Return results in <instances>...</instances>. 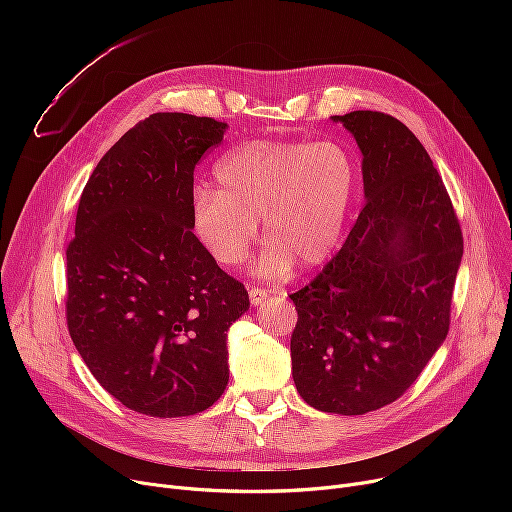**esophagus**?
Segmentation results:
<instances>
[{
    "instance_id": "obj_1",
    "label": "esophagus",
    "mask_w": 512,
    "mask_h": 512,
    "mask_svg": "<svg viewBox=\"0 0 512 512\" xmlns=\"http://www.w3.org/2000/svg\"><path fill=\"white\" fill-rule=\"evenodd\" d=\"M270 292H272V290L261 288V286H253V288L249 290V299H251L253 305H261V303L267 299V294H270Z\"/></svg>"
}]
</instances>
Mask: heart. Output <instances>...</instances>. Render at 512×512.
Segmentation results:
<instances>
[{
    "mask_svg": "<svg viewBox=\"0 0 512 512\" xmlns=\"http://www.w3.org/2000/svg\"><path fill=\"white\" fill-rule=\"evenodd\" d=\"M215 184L193 191V228L222 265H238L257 238L270 245L255 272L288 274L315 267L338 245L355 191V164L344 147L313 141H251L215 166Z\"/></svg>",
    "mask_w": 512,
    "mask_h": 512,
    "instance_id": "1",
    "label": "heart"
}]
</instances>
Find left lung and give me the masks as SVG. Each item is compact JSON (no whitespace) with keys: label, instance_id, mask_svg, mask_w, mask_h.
Listing matches in <instances>:
<instances>
[{"label":"left lung","instance_id":"obj_1","mask_svg":"<svg viewBox=\"0 0 512 512\" xmlns=\"http://www.w3.org/2000/svg\"><path fill=\"white\" fill-rule=\"evenodd\" d=\"M340 120L363 153L365 207L305 288L292 292V378L307 405L378 411L405 394L450 328L463 230L415 134L384 112Z\"/></svg>","mask_w":512,"mask_h":512}]
</instances>
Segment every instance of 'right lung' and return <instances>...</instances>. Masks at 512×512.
Listing matches in <instances>:
<instances>
[{
    "instance_id": "add662e5",
    "label": "right lung",
    "mask_w": 512,
    "mask_h": 512,
    "mask_svg": "<svg viewBox=\"0 0 512 512\" xmlns=\"http://www.w3.org/2000/svg\"><path fill=\"white\" fill-rule=\"evenodd\" d=\"M226 122L151 114L107 151L78 201L66 249V324L95 380L159 419L209 409L228 384L226 332L245 284L193 234L199 159Z\"/></svg>"
}]
</instances>
